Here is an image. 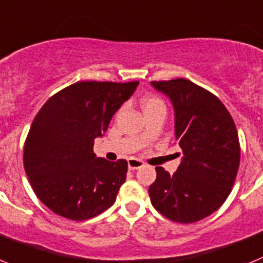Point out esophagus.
<instances>
[{
    "instance_id": "34e87169",
    "label": "esophagus",
    "mask_w": 263,
    "mask_h": 263,
    "mask_svg": "<svg viewBox=\"0 0 263 263\" xmlns=\"http://www.w3.org/2000/svg\"><path fill=\"white\" fill-rule=\"evenodd\" d=\"M141 166H144V162L140 160H137V158H129L128 160V167L131 170L135 169H140Z\"/></svg>"
}]
</instances>
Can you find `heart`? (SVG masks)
<instances>
[{
  "label": "heart",
  "mask_w": 263,
  "mask_h": 263,
  "mask_svg": "<svg viewBox=\"0 0 263 263\" xmlns=\"http://www.w3.org/2000/svg\"><path fill=\"white\" fill-rule=\"evenodd\" d=\"M141 107H143L144 114L156 110H165L164 102L160 98H157V97H145L141 101Z\"/></svg>",
  "instance_id": "obj_1"
}]
</instances>
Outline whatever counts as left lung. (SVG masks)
Segmentation results:
<instances>
[{
    "instance_id": "obj_1",
    "label": "left lung",
    "mask_w": 263,
    "mask_h": 263,
    "mask_svg": "<svg viewBox=\"0 0 263 263\" xmlns=\"http://www.w3.org/2000/svg\"><path fill=\"white\" fill-rule=\"evenodd\" d=\"M151 85L172 103L174 136L183 152L173 176L156 167L151 202L173 221L195 223L217 211L231 193L240 165L237 129L221 101L189 80Z\"/></svg>"
}]
</instances>
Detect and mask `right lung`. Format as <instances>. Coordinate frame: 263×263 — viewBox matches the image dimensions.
I'll return each instance as SVG.
<instances>
[{"instance_id":"1","label":"right lung","mask_w":263,"mask_h":263,"mask_svg":"<svg viewBox=\"0 0 263 263\" xmlns=\"http://www.w3.org/2000/svg\"><path fill=\"white\" fill-rule=\"evenodd\" d=\"M139 82H76L47 101L25 143L23 164L32 190L52 212L70 220L97 216L115 203L127 161L97 157L102 137Z\"/></svg>"}]
</instances>
